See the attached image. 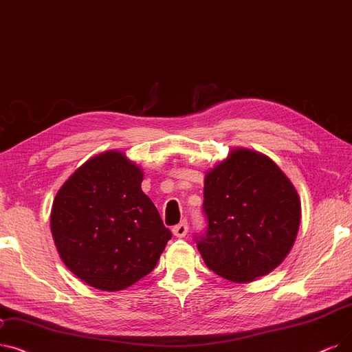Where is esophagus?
I'll return each instance as SVG.
<instances>
[{"instance_id":"obj_1","label":"esophagus","mask_w":352,"mask_h":352,"mask_svg":"<svg viewBox=\"0 0 352 352\" xmlns=\"http://www.w3.org/2000/svg\"><path fill=\"white\" fill-rule=\"evenodd\" d=\"M173 233L177 237H184L188 233V223H187V220H182L181 223L174 226L173 227Z\"/></svg>"}]
</instances>
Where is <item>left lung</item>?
Wrapping results in <instances>:
<instances>
[{
	"mask_svg": "<svg viewBox=\"0 0 352 352\" xmlns=\"http://www.w3.org/2000/svg\"><path fill=\"white\" fill-rule=\"evenodd\" d=\"M203 212L207 230L194 240L207 267L228 280L250 282L278 267L292 249L300 201L270 158L237 148L207 173Z\"/></svg>",
	"mask_w": 352,
	"mask_h": 352,
	"instance_id": "8db88e82",
	"label": "left lung"
}]
</instances>
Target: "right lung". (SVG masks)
Masks as SVG:
<instances>
[{"instance_id": "1", "label": "right lung", "mask_w": 352, "mask_h": 352, "mask_svg": "<svg viewBox=\"0 0 352 352\" xmlns=\"http://www.w3.org/2000/svg\"><path fill=\"white\" fill-rule=\"evenodd\" d=\"M144 174L122 152L86 161L58 190L50 226L65 265L100 290H122L157 266L171 239L141 190Z\"/></svg>"}]
</instances>
